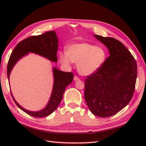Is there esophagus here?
I'll use <instances>...</instances> for the list:
<instances>
[{
  "label": "esophagus",
  "instance_id": "obj_1",
  "mask_svg": "<svg viewBox=\"0 0 146 146\" xmlns=\"http://www.w3.org/2000/svg\"><path fill=\"white\" fill-rule=\"evenodd\" d=\"M80 80V78L77 76H74V80H75V81H78V80Z\"/></svg>",
  "mask_w": 146,
  "mask_h": 146
}]
</instances>
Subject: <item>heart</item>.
<instances>
[{
  "mask_svg": "<svg viewBox=\"0 0 146 146\" xmlns=\"http://www.w3.org/2000/svg\"><path fill=\"white\" fill-rule=\"evenodd\" d=\"M107 58L105 49L90 43H75L67 47V52L60 53L61 63L70 66L72 62L77 63L78 72L82 75H89L102 67Z\"/></svg>",
  "mask_w": 146,
  "mask_h": 146,
  "instance_id": "1",
  "label": "heart"
}]
</instances>
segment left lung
Here are the masks:
<instances>
[{"label": "left lung", "instance_id": "left-lung-1", "mask_svg": "<svg viewBox=\"0 0 146 146\" xmlns=\"http://www.w3.org/2000/svg\"><path fill=\"white\" fill-rule=\"evenodd\" d=\"M107 46L110 56L85 81V99L90 110L100 117L112 116L124 108L134 95L137 63L122 42L113 38L95 35Z\"/></svg>", "mask_w": 146, "mask_h": 146}]
</instances>
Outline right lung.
I'll use <instances>...</instances> for the list:
<instances>
[{
  "mask_svg": "<svg viewBox=\"0 0 146 146\" xmlns=\"http://www.w3.org/2000/svg\"><path fill=\"white\" fill-rule=\"evenodd\" d=\"M58 48V39L56 34L53 31L43 33L41 35L33 36L26 38L19 42L17 46L12 51L7 64V77L11 70L19 60L29 53V52H35L48 58L51 61L57 62V51ZM54 85L52 92L46 107L38 111H31L24 109L15 100L12 96L14 102L17 106L24 112L35 117H44L51 114L56 109L63 98V95L66 86L72 82L73 75L71 72H64L53 68Z\"/></svg>",
  "mask_w": 146,
  "mask_h": 146,
  "instance_id": "right-lung-1",
  "label": "right lung"
}]
</instances>
